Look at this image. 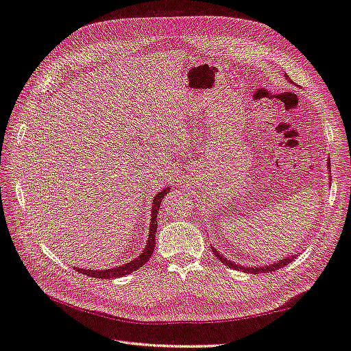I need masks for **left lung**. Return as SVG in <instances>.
Instances as JSON below:
<instances>
[{"instance_id": "8db88e82", "label": "left lung", "mask_w": 351, "mask_h": 351, "mask_svg": "<svg viewBox=\"0 0 351 351\" xmlns=\"http://www.w3.org/2000/svg\"><path fill=\"white\" fill-rule=\"evenodd\" d=\"M288 77V75L285 73V78ZM288 80V78H287ZM328 171H330V168H328ZM213 248V246H211ZM213 252L214 255H217V258H219L221 263H224L226 266H229L230 269H234V270H241V271H245V273H250V274H258V273H264V271H276L278 269H282L288 266L289 263L293 261V258L297 257V255H289V257H283V260H279V261H274L273 264H269V266H255V267H243L242 264H236L234 261H230L227 260L226 257H223V255L217 251L215 248H213Z\"/></svg>"}]
</instances>
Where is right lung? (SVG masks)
<instances>
[{
    "mask_svg": "<svg viewBox=\"0 0 351 351\" xmlns=\"http://www.w3.org/2000/svg\"><path fill=\"white\" fill-rule=\"evenodd\" d=\"M171 191L169 187H164L162 191L158 192V195L155 196L154 202H152V214H150V230H149V238H147V245L145 246V250L141 251V254L138 255L137 258H134L130 263L122 264V266L118 267H112V269H106V270H88V269H77L80 273L87 274V276L91 278H97V279H115V278H122L125 274H130L132 271H136L137 269H140L141 266L149 261V258L152 257L154 250H155V233L158 229V221H156V215L159 211L160 202H162V197Z\"/></svg>",
    "mask_w": 351,
    "mask_h": 351,
    "instance_id": "add662e5",
    "label": "right lung"
}]
</instances>
